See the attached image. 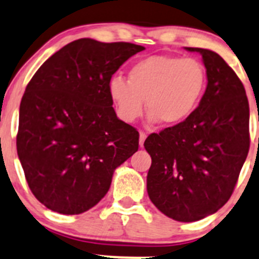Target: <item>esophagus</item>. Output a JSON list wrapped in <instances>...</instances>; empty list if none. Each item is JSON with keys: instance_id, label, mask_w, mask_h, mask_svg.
<instances>
[{"instance_id": "1", "label": "esophagus", "mask_w": 259, "mask_h": 259, "mask_svg": "<svg viewBox=\"0 0 259 259\" xmlns=\"http://www.w3.org/2000/svg\"><path fill=\"white\" fill-rule=\"evenodd\" d=\"M146 137H147V135L145 134V132H140V146H144V142H145V140H146Z\"/></svg>"}]
</instances>
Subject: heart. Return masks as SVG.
Listing matches in <instances>:
<instances>
[{"instance_id":"b5f03b06","label":"heart","mask_w":259,"mask_h":259,"mask_svg":"<svg viewBox=\"0 0 259 259\" xmlns=\"http://www.w3.org/2000/svg\"><path fill=\"white\" fill-rule=\"evenodd\" d=\"M205 86V67L196 58L151 56L130 68L128 81L113 77L108 91L124 122L139 119L146 100L150 122L176 125L194 112Z\"/></svg>"}]
</instances>
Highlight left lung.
I'll return each mask as SVG.
<instances>
[{"label": "left lung", "instance_id": "left-lung-1", "mask_svg": "<svg viewBox=\"0 0 259 259\" xmlns=\"http://www.w3.org/2000/svg\"><path fill=\"white\" fill-rule=\"evenodd\" d=\"M202 56L207 86L184 122L145 140L151 156L147 193L164 215L182 223L205 219L230 198L249 151V104L242 81L215 52Z\"/></svg>", "mask_w": 259, "mask_h": 259}]
</instances>
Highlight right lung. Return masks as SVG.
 <instances>
[{"label":"right lung","mask_w":259,"mask_h":259,"mask_svg":"<svg viewBox=\"0 0 259 259\" xmlns=\"http://www.w3.org/2000/svg\"><path fill=\"white\" fill-rule=\"evenodd\" d=\"M144 49L77 39L49 57L26 86L17 155L29 188L49 210L78 215L94 207L115 169L139 150V132L117 117L108 85Z\"/></svg>","instance_id":"add662e5"}]
</instances>
